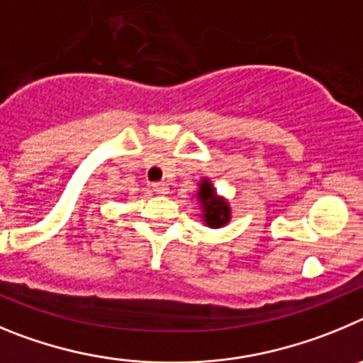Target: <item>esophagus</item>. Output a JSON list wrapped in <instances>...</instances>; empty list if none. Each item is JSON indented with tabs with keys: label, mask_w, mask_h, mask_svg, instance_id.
<instances>
[{
	"label": "esophagus",
	"mask_w": 363,
	"mask_h": 363,
	"mask_svg": "<svg viewBox=\"0 0 363 363\" xmlns=\"http://www.w3.org/2000/svg\"><path fill=\"white\" fill-rule=\"evenodd\" d=\"M152 186H153V191H157L159 195H166L169 191V188L166 182H153Z\"/></svg>",
	"instance_id": "1"
}]
</instances>
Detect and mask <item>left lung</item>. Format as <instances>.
Returning a JSON list of instances; mask_svg holds the SVG:
<instances>
[{
  "label": "left lung",
  "mask_w": 363,
  "mask_h": 363,
  "mask_svg": "<svg viewBox=\"0 0 363 363\" xmlns=\"http://www.w3.org/2000/svg\"><path fill=\"white\" fill-rule=\"evenodd\" d=\"M197 199L201 202L202 208V217L204 222L210 228H222L224 224H228L231 218V210L228 202L222 197H218L217 191L213 189L208 179H202L201 184H199Z\"/></svg>",
  "instance_id": "obj_1"
}]
</instances>
